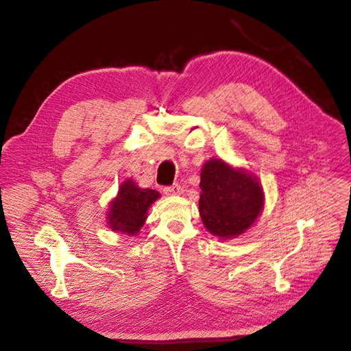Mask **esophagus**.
<instances>
[{
  "mask_svg": "<svg viewBox=\"0 0 351 351\" xmlns=\"http://www.w3.org/2000/svg\"><path fill=\"white\" fill-rule=\"evenodd\" d=\"M183 192V189L180 184H173V186H168V187H164V193L167 196H174V195H180Z\"/></svg>",
  "mask_w": 351,
  "mask_h": 351,
  "instance_id": "obj_1",
  "label": "esophagus"
}]
</instances>
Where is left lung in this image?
<instances>
[{
	"mask_svg": "<svg viewBox=\"0 0 351 351\" xmlns=\"http://www.w3.org/2000/svg\"><path fill=\"white\" fill-rule=\"evenodd\" d=\"M199 186L202 221L208 231L221 239L246 231L263 208V192L256 178L221 159L205 162Z\"/></svg>",
	"mask_w": 351,
	"mask_h": 351,
	"instance_id": "obj_1",
	"label": "left lung"
}]
</instances>
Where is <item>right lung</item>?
Returning a JSON list of instances; mask_svg holds the SVG:
<instances>
[{
    "instance_id": "obj_1",
    "label": "right lung",
    "mask_w": 351,
    "mask_h": 351,
    "mask_svg": "<svg viewBox=\"0 0 351 351\" xmlns=\"http://www.w3.org/2000/svg\"><path fill=\"white\" fill-rule=\"evenodd\" d=\"M159 197L152 189H139L132 180H127L119 190V196L111 202L108 226L111 230L134 236L145 224L146 210Z\"/></svg>"
}]
</instances>
